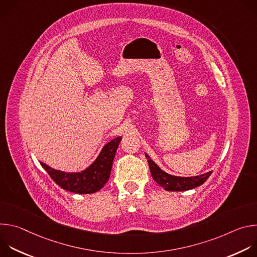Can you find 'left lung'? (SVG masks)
<instances>
[{
  "mask_svg": "<svg viewBox=\"0 0 257 257\" xmlns=\"http://www.w3.org/2000/svg\"><path fill=\"white\" fill-rule=\"evenodd\" d=\"M145 157L148 159L149 167L154 180L167 191H185V190L193 189L203 184V183L207 180V178L211 175V172H208L196 177L172 176L167 174L163 170H161L156 165V163L150 159L149 155L145 154Z\"/></svg>",
  "mask_w": 257,
  "mask_h": 257,
  "instance_id": "obj_1",
  "label": "left lung"
}]
</instances>
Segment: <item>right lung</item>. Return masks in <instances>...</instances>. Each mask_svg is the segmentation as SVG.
<instances>
[{
    "label": "right lung",
    "mask_w": 257,
    "mask_h": 257,
    "mask_svg": "<svg viewBox=\"0 0 257 257\" xmlns=\"http://www.w3.org/2000/svg\"><path fill=\"white\" fill-rule=\"evenodd\" d=\"M121 139L117 137L105 144L93 164L79 173H65L52 169L44 163L41 165L61 188L79 194L94 193L103 187L111 175L114 157Z\"/></svg>",
    "instance_id": "1"
}]
</instances>
